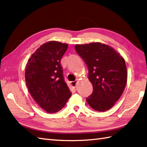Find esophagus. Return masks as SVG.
I'll return each mask as SVG.
<instances>
[{
    "label": "esophagus",
    "instance_id": "34e87169",
    "mask_svg": "<svg viewBox=\"0 0 147 147\" xmlns=\"http://www.w3.org/2000/svg\"><path fill=\"white\" fill-rule=\"evenodd\" d=\"M77 83H78V81H72L71 83V86H73L74 88H76L77 86Z\"/></svg>",
    "mask_w": 147,
    "mask_h": 147
}]
</instances>
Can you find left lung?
I'll list each match as a JSON object with an SVG mask.
<instances>
[{"label":"left lung","instance_id":"8db88e82","mask_svg":"<svg viewBox=\"0 0 147 147\" xmlns=\"http://www.w3.org/2000/svg\"><path fill=\"white\" fill-rule=\"evenodd\" d=\"M75 49L88 68L93 87L86 101L93 110L105 111L113 107L127 82L125 61L113 47L100 42L76 44Z\"/></svg>","mask_w":147,"mask_h":147}]
</instances>
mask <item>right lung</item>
Returning <instances> with one entry per match:
<instances>
[{"label": "right lung", "mask_w": 147, "mask_h": 147, "mask_svg": "<svg viewBox=\"0 0 147 147\" xmlns=\"http://www.w3.org/2000/svg\"><path fill=\"white\" fill-rule=\"evenodd\" d=\"M67 44L49 41L32 54L25 69V80L30 94L36 103L49 113L64 107L71 96L65 83L61 59Z\"/></svg>", "instance_id": "1"}]
</instances>
